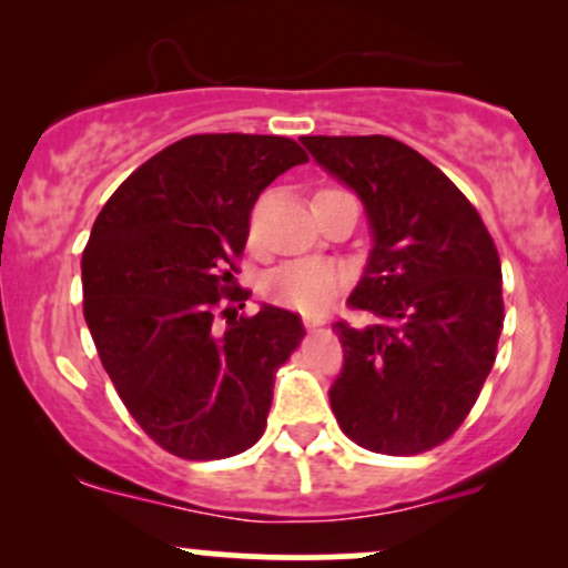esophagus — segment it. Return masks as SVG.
<instances>
[{"mask_svg": "<svg viewBox=\"0 0 568 568\" xmlns=\"http://www.w3.org/2000/svg\"><path fill=\"white\" fill-rule=\"evenodd\" d=\"M325 321H323V315H304V328H321Z\"/></svg>", "mask_w": 568, "mask_h": 568, "instance_id": "esophagus-1", "label": "esophagus"}]
</instances>
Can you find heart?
Masks as SVG:
<instances>
[{"mask_svg": "<svg viewBox=\"0 0 568 568\" xmlns=\"http://www.w3.org/2000/svg\"><path fill=\"white\" fill-rule=\"evenodd\" d=\"M344 285L338 266L321 258H296L280 264L264 280V293L272 302L293 306L298 312H321Z\"/></svg>", "mask_w": 568, "mask_h": 568, "instance_id": "1", "label": "heart"}]
</instances>
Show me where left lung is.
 <instances>
[{"mask_svg": "<svg viewBox=\"0 0 568 568\" xmlns=\"http://www.w3.org/2000/svg\"><path fill=\"white\" fill-rule=\"evenodd\" d=\"M312 160L366 207L371 253L349 293L379 317L336 323L344 363L328 397L349 440L408 456L452 438L497 361L501 266L470 200L389 135H304Z\"/></svg>", "mask_w": 568, "mask_h": 568, "instance_id": "8db88e82", "label": "left lung"}]
</instances>
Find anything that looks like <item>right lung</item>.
<instances>
[{
    "mask_svg": "<svg viewBox=\"0 0 568 568\" xmlns=\"http://www.w3.org/2000/svg\"><path fill=\"white\" fill-rule=\"evenodd\" d=\"M302 162L283 135H189L130 173L90 232L84 323L130 416L181 459L262 438L275 371L302 342L298 315L280 306L219 312L251 296L232 272L253 202Z\"/></svg>",
    "mask_w": 568,
    "mask_h": 568,
    "instance_id": "obj_1",
    "label": "right lung"
}]
</instances>
